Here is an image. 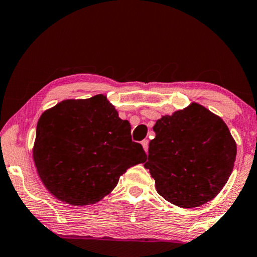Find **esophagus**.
Returning a JSON list of instances; mask_svg holds the SVG:
<instances>
[{
	"label": "esophagus",
	"mask_w": 257,
	"mask_h": 257,
	"mask_svg": "<svg viewBox=\"0 0 257 257\" xmlns=\"http://www.w3.org/2000/svg\"><path fill=\"white\" fill-rule=\"evenodd\" d=\"M142 145H143V149H144L145 152H148V150H149V141L148 140H143V141H142Z\"/></svg>",
	"instance_id": "1"
}]
</instances>
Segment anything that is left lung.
<instances>
[{"label":"left lung","mask_w":257,"mask_h":257,"mask_svg":"<svg viewBox=\"0 0 257 257\" xmlns=\"http://www.w3.org/2000/svg\"><path fill=\"white\" fill-rule=\"evenodd\" d=\"M144 167L156 181L158 193L183 208L210 201L233 170L237 145L221 117L197 103L153 127Z\"/></svg>","instance_id":"obj_1"}]
</instances>
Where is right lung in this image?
Segmentation results:
<instances>
[{"label":"right lung","mask_w":257,"mask_h":257,"mask_svg":"<svg viewBox=\"0 0 257 257\" xmlns=\"http://www.w3.org/2000/svg\"><path fill=\"white\" fill-rule=\"evenodd\" d=\"M130 129L103 95L67 99L48 109L36 125L33 150L43 184L70 205L99 201L128 168L148 158Z\"/></svg>","instance_id":"right-lung-1"}]
</instances>
